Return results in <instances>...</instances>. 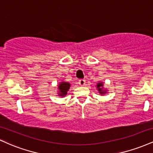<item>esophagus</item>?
<instances>
[{
	"label": "esophagus",
	"mask_w": 153,
	"mask_h": 153,
	"mask_svg": "<svg viewBox=\"0 0 153 153\" xmlns=\"http://www.w3.org/2000/svg\"><path fill=\"white\" fill-rule=\"evenodd\" d=\"M79 85H81V86H84V85H85V80L81 79V80H79Z\"/></svg>",
	"instance_id": "esophagus-1"
}]
</instances>
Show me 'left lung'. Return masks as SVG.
<instances>
[{
  "instance_id": "obj_1",
  "label": "left lung",
  "mask_w": 153,
  "mask_h": 153,
  "mask_svg": "<svg viewBox=\"0 0 153 153\" xmlns=\"http://www.w3.org/2000/svg\"><path fill=\"white\" fill-rule=\"evenodd\" d=\"M96 88H97V90L99 91V93L101 96H103L107 93V90L106 88H104L103 87V82L99 81L96 84Z\"/></svg>"
}]
</instances>
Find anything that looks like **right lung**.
I'll list each match as a JSON object with an SVG mask.
<instances>
[{
  "instance_id": "obj_1",
  "label": "right lung",
  "mask_w": 153,
  "mask_h": 153,
  "mask_svg": "<svg viewBox=\"0 0 153 153\" xmlns=\"http://www.w3.org/2000/svg\"><path fill=\"white\" fill-rule=\"evenodd\" d=\"M71 87V84L69 82L66 81H62L59 82V85L57 88H58V91H57V94L60 97H65L68 94V91L70 89Z\"/></svg>"
}]
</instances>
